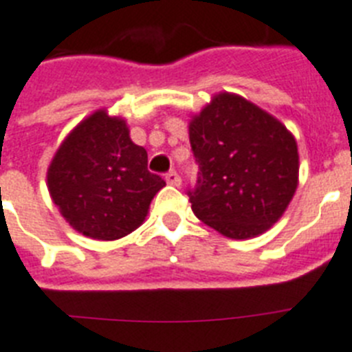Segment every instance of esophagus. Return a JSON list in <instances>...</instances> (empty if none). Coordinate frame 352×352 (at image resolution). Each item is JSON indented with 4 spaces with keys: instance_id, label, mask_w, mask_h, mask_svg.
<instances>
[{
    "instance_id": "obj_1",
    "label": "esophagus",
    "mask_w": 352,
    "mask_h": 352,
    "mask_svg": "<svg viewBox=\"0 0 352 352\" xmlns=\"http://www.w3.org/2000/svg\"><path fill=\"white\" fill-rule=\"evenodd\" d=\"M164 179H166V182L170 186H181V177H179V173H177L175 170H171V171H168L166 173V177H164Z\"/></svg>"
}]
</instances>
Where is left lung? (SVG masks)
<instances>
[{
  "label": "left lung",
  "mask_w": 352,
  "mask_h": 352,
  "mask_svg": "<svg viewBox=\"0 0 352 352\" xmlns=\"http://www.w3.org/2000/svg\"><path fill=\"white\" fill-rule=\"evenodd\" d=\"M199 162L195 217L231 240L268 231L299 184L297 141L281 121L234 93H218L190 121Z\"/></svg>",
  "instance_id": "1"
}]
</instances>
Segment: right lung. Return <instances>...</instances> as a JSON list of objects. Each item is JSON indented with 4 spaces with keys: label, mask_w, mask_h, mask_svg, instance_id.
<instances>
[{
    "label": "right lung",
    "mask_w": 352,
    "mask_h": 352,
    "mask_svg": "<svg viewBox=\"0 0 352 352\" xmlns=\"http://www.w3.org/2000/svg\"><path fill=\"white\" fill-rule=\"evenodd\" d=\"M148 153L131 140L126 121L98 109L66 135L46 173L64 220L93 240L131 234L166 182L148 171Z\"/></svg>",
    "instance_id": "add662e5"
}]
</instances>
